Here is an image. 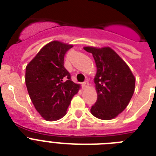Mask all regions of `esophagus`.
Masks as SVG:
<instances>
[{"mask_svg":"<svg viewBox=\"0 0 156 156\" xmlns=\"http://www.w3.org/2000/svg\"><path fill=\"white\" fill-rule=\"evenodd\" d=\"M83 88H86L88 86H89V83H88L87 81H86V82H84V83H83Z\"/></svg>","mask_w":156,"mask_h":156,"instance_id":"esophagus-1","label":"esophagus"}]
</instances>
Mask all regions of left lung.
<instances>
[{"mask_svg":"<svg viewBox=\"0 0 156 156\" xmlns=\"http://www.w3.org/2000/svg\"><path fill=\"white\" fill-rule=\"evenodd\" d=\"M92 54L97 72V100L91 107L93 116L101 120L115 118L125 110L135 89V78L127 64L111 48L84 47Z\"/></svg>","mask_w":156,"mask_h":156,"instance_id":"8db88e82","label":"left lung"}]
</instances>
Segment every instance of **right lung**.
Returning <instances> with one entry per match:
<instances>
[{
	"instance_id": "obj_1",
	"label": "right lung",
	"mask_w": 156,
	"mask_h": 156,
	"mask_svg": "<svg viewBox=\"0 0 156 156\" xmlns=\"http://www.w3.org/2000/svg\"><path fill=\"white\" fill-rule=\"evenodd\" d=\"M73 45L54 40L40 49L26 67L25 82L35 109L46 121L62 118L80 85L71 81L64 57Z\"/></svg>"
}]
</instances>
